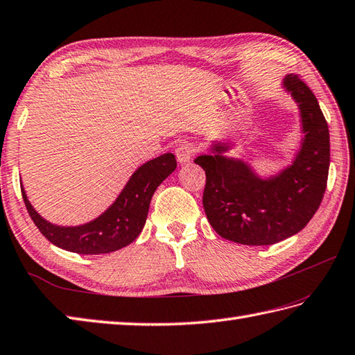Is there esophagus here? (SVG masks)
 <instances>
[{
    "label": "esophagus",
    "instance_id": "1",
    "mask_svg": "<svg viewBox=\"0 0 355 355\" xmlns=\"http://www.w3.org/2000/svg\"><path fill=\"white\" fill-rule=\"evenodd\" d=\"M193 152H196V149H193V146L191 144H180L177 150H175V157L178 159L180 164H184V163H189L192 157H193Z\"/></svg>",
    "mask_w": 355,
    "mask_h": 355
}]
</instances>
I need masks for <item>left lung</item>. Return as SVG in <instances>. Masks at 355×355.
Returning a JSON list of instances; mask_svg holds the SVG:
<instances>
[{"label":"left lung","instance_id":"left-lung-1","mask_svg":"<svg viewBox=\"0 0 355 355\" xmlns=\"http://www.w3.org/2000/svg\"><path fill=\"white\" fill-rule=\"evenodd\" d=\"M283 89L300 110V149L293 164L261 178L252 166L225 155L232 143L214 141L211 154L193 163L205 169L203 207L220 237L248 246L274 245L309 223L323 200L329 172V129L315 95L298 78L284 76Z\"/></svg>","mask_w":355,"mask_h":355}]
</instances>
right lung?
I'll list each match as a JSON object with an SVG mask.
<instances>
[{"label": "right lung", "mask_w": 355, "mask_h": 355, "mask_svg": "<svg viewBox=\"0 0 355 355\" xmlns=\"http://www.w3.org/2000/svg\"><path fill=\"white\" fill-rule=\"evenodd\" d=\"M177 168L173 154H163L141 164L123 187L120 196L98 217L80 226H58L33 209L21 184L23 200L40 232L64 251L96 255L109 254L130 245L143 231L150 198L157 187Z\"/></svg>", "instance_id": "1"}]
</instances>
